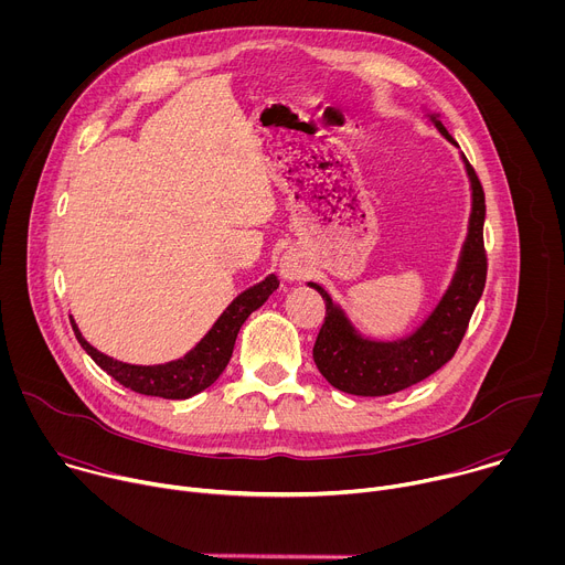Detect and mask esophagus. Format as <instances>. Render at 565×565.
<instances>
[{
	"mask_svg": "<svg viewBox=\"0 0 565 565\" xmlns=\"http://www.w3.org/2000/svg\"><path fill=\"white\" fill-rule=\"evenodd\" d=\"M279 275H281V279L288 281V284L301 281V279L306 277V264H303L301 255L295 253V250H288V253L281 257V262H279Z\"/></svg>",
	"mask_w": 565,
	"mask_h": 565,
	"instance_id": "esophagus-1",
	"label": "esophagus"
}]
</instances>
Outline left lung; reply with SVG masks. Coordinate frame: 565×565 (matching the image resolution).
Listing matches in <instances>:
<instances>
[{
    "instance_id": "left-lung-1",
    "label": "left lung",
    "mask_w": 565,
    "mask_h": 565,
    "mask_svg": "<svg viewBox=\"0 0 565 565\" xmlns=\"http://www.w3.org/2000/svg\"><path fill=\"white\" fill-rule=\"evenodd\" d=\"M425 114L451 145H458L440 122V114L429 109ZM460 160L471 190L467 236L449 286L416 331L397 340H371L355 329L347 310L324 288L308 281L327 303V317L312 347V360L335 388L364 397L388 395L418 384L454 358L488 277V257L482 248L486 194L462 153Z\"/></svg>"
}]
</instances>
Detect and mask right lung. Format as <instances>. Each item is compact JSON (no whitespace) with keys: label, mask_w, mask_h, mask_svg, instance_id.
I'll list each match as a JSON object with an SVG mask.
<instances>
[{"label":"right lung","mask_w":565,"mask_h":565,"mask_svg":"<svg viewBox=\"0 0 565 565\" xmlns=\"http://www.w3.org/2000/svg\"><path fill=\"white\" fill-rule=\"evenodd\" d=\"M277 288H279L277 275H268L264 281L236 295L194 349H190L183 358L166 364L145 366V364L120 362L116 358L105 355L96 347H92L85 340V335L79 333L73 317H71V327L79 347H83L87 355H92V360L122 386L142 395H156L166 399H188L216 382V377L223 373V369L232 358L238 329L244 327V321L259 306H264V301Z\"/></svg>","instance_id":"obj_1"}]
</instances>
